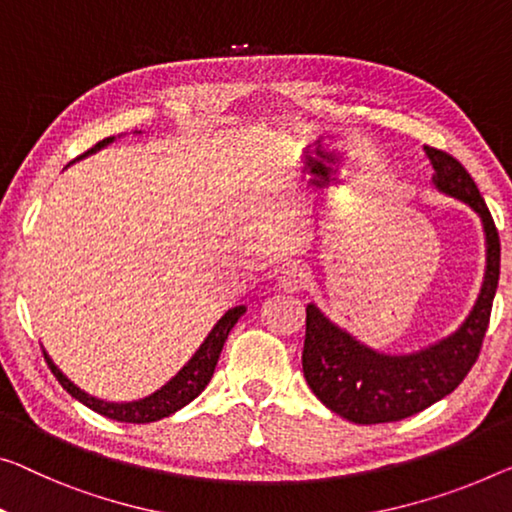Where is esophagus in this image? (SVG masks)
<instances>
[{
	"label": "esophagus",
	"instance_id": "1",
	"mask_svg": "<svg viewBox=\"0 0 512 512\" xmlns=\"http://www.w3.org/2000/svg\"><path fill=\"white\" fill-rule=\"evenodd\" d=\"M305 282H308V273H305L303 266L292 264V266H285V269L280 271L278 289L294 294V292H301V289L305 287Z\"/></svg>",
	"mask_w": 512,
	"mask_h": 512
}]
</instances>
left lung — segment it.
<instances>
[{
  "mask_svg": "<svg viewBox=\"0 0 512 512\" xmlns=\"http://www.w3.org/2000/svg\"><path fill=\"white\" fill-rule=\"evenodd\" d=\"M439 193L476 211L485 234V276L467 319L457 329L411 354H384L333 324L315 303L305 308L303 375L312 393L349 423L375 425L414 416L453 393L483 347L499 285L501 243L490 209L471 174L446 151L423 147Z\"/></svg>",
  "mask_w": 512,
  "mask_h": 512,
  "instance_id": "8db88e82",
  "label": "left lung"
}]
</instances>
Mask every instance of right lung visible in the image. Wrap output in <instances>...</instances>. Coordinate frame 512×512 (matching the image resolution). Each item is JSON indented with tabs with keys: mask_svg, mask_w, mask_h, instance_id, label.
<instances>
[{
	"mask_svg": "<svg viewBox=\"0 0 512 512\" xmlns=\"http://www.w3.org/2000/svg\"><path fill=\"white\" fill-rule=\"evenodd\" d=\"M110 142H114V137L98 142L94 149H89L87 154H82L78 160L105 149ZM243 315H246V305H236V308L227 310L177 375H174L170 381H165L158 391L149 393L147 398L131 400V402H110V400H101L96 398V395L85 393L80 386H75L73 381L57 368L55 361H52L45 349L43 354H45V361L50 365L52 375H55L59 384L66 388V393H71L75 400L85 404V407H89L91 411H96V414L112 418V421H119V423H154V421H160V418L172 416L174 411H179L181 407H186L188 402H193L197 395L207 388V384L213 377V370H216L220 352H223L227 335H230L234 324L239 322Z\"/></svg>",
	"mask_w": 512,
	"mask_h": 512,
	"instance_id": "add662e5",
	"label": "right lung"
}]
</instances>
